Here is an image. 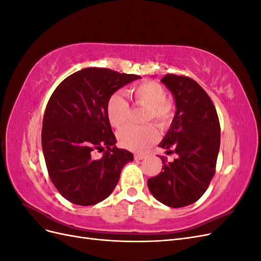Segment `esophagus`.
<instances>
[{
	"mask_svg": "<svg viewBox=\"0 0 261 261\" xmlns=\"http://www.w3.org/2000/svg\"><path fill=\"white\" fill-rule=\"evenodd\" d=\"M134 158H135V160H144L145 158H146V155L145 154H141V153H135Z\"/></svg>",
	"mask_w": 261,
	"mask_h": 261,
	"instance_id": "1",
	"label": "esophagus"
}]
</instances>
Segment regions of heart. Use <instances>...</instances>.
I'll list each match as a JSON object with an SVG mask.
<instances>
[{"instance_id": "b5f03b06", "label": "heart", "mask_w": 261, "mask_h": 261, "mask_svg": "<svg viewBox=\"0 0 261 261\" xmlns=\"http://www.w3.org/2000/svg\"><path fill=\"white\" fill-rule=\"evenodd\" d=\"M128 94L137 106L146 107V122L153 121L160 128H167L174 116V106L167 99L163 87L152 81L140 83L128 90ZM129 103L121 93H114L107 102V116L114 127H121L128 120ZM159 134L154 125L143 127L127 125L117 133L118 143L126 149L141 151L154 144Z\"/></svg>"}]
</instances>
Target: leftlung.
I'll return each mask as SVG.
<instances>
[{"label": "left lung", "mask_w": 261, "mask_h": 261, "mask_svg": "<svg viewBox=\"0 0 261 261\" xmlns=\"http://www.w3.org/2000/svg\"><path fill=\"white\" fill-rule=\"evenodd\" d=\"M161 82L173 94L176 112L159 146L177 156L172 162L162 156V172L147 184L156 200L180 208L198 200L215 175L220 123L210 97L192 78L168 74Z\"/></svg>", "instance_id": "8db88e82"}]
</instances>
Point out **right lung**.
<instances>
[{
  "mask_svg": "<svg viewBox=\"0 0 261 261\" xmlns=\"http://www.w3.org/2000/svg\"><path fill=\"white\" fill-rule=\"evenodd\" d=\"M140 76L88 67L65 78L46 105L41 143L49 176L59 193L80 206L110 196L134 155L115 146L107 116L112 94ZM94 151H104L94 160Z\"/></svg>",
  "mask_w": 261,
  "mask_h": 261,
  "instance_id": "right-lung-1",
  "label": "right lung"
}]
</instances>
